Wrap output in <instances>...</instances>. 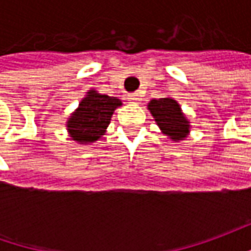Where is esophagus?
<instances>
[{
    "label": "esophagus",
    "mask_w": 251,
    "mask_h": 251,
    "mask_svg": "<svg viewBox=\"0 0 251 251\" xmlns=\"http://www.w3.org/2000/svg\"><path fill=\"white\" fill-rule=\"evenodd\" d=\"M128 100L132 101V103H138V101H141L140 93H130V95H128Z\"/></svg>",
    "instance_id": "1"
}]
</instances>
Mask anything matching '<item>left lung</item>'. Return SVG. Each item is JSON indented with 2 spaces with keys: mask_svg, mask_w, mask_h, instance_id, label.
I'll use <instances>...</instances> for the list:
<instances>
[{
  "mask_svg": "<svg viewBox=\"0 0 251 251\" xmlns=\"http://www.w3.org/2000/svg\"><path fill=\"white\" fill-rule=\"evenodd\" d=\"M148 110L153 116L162 132L166 134L172 141H181L188 135L190 121L181 113V107L175 99H152L148 103Z\"/></svg>",
  "mask_w": 251,
  "mask_h": 251,
  "instance_id": "8db88e82",
  "label": "left lung"
}]
</instances>
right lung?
I'll return each mask as SVG.
<instances>
[{"mask_svg":"<svg viewBox=\"0 0 251 251\" xmlns=\"http://www.w3.org/2000/svg\"><path fill=\"white\" fill-rule=\"evenodd\" d=\"M120 106V99L91 89L67 121L70 137L85 145L98 141L104 135L113 113Z\"/></svg>","mask_w":251,"mask_h":251,"instance_id":"1","label":"right lung"}]
</instances>
